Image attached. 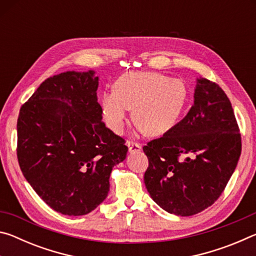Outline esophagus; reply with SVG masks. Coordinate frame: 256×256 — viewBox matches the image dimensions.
I'll list each match as a JSON object with an SVG mask.
<instances>
[{
	"mask_svg": "<svg viewBox=\"0 0 256 256\" xmlns=\"http://www.w3.org/2000/svg\"><path fill=\"white\" fill-rule=\"evenodd\" d=\"M128 146L130 152H138V151H141L142 149V146L136 141H128Z\"/></svg>",
	"mask_w": 256,
	"mask_h": 256,
	"instance_id": "obj_1",
	"label": "esophagus"
}]
</instances>
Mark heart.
<instances>
[{"label": "heart", "mask_w": 256, "mask_h": 256, "mask_svg": "<svg viewBox=\"0 0 256 256\" xmlns=\"http://www.w3.org/2000/svg\"><path fill=\"white\" fill-rule=\"evenodd\" d=\"M186 100L182 81L154 72H132L123 76L116 90L102 94L104 116L110 128L120 133L134 108V120L149 134L158 136L170 130L180 118Z\"/></svg>", "instance_id": "b5f03b06"}]
</instances>
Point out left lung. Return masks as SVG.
<instances>
[{
	"label": "left lung",
	"mask_w": 256,
	"mask_h": 256,
	"mask_svg": "<svg viewBox=\"0 0 256 256\" xmlns=\"http://www.w3.org/2000/svg\"><path fill=\"white\" fill-rule=\"evenodd\" d=\"M149 166L144 184L170 214L193 216L222 196L237 166L242 138L230 100L204 78L198 79L194 105L162 138L144 146Z\"/></svg>",
	"instance_id": "8db88e82"
}]
</instances>
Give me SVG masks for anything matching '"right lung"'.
<instances>
[{
    "label": "right lung",
    "mask_w": 256,
    "mask_h": 256,
    "mask_svg": "<svg viewBox=\"0 0 256 256\" xmlns=\"http://www.w3.org/2000/svg\"><path fill=\"white\" fill-rule=\"evenodd\" d=\"M68 71L50 76L20 108V170L52 209L84 216L105 200L112 167L126 157L123 138L102 122L98 76Z\"/></svg>",
    "instance_id": "add662e5"
}]
</instances>
